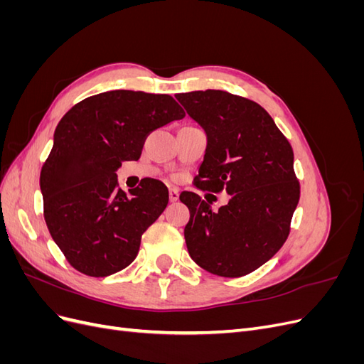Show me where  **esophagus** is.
<instances>
[{"label":"esophagus","instance_id":"34e87169","mask_svg":"<svg viewBox=\"0 0 364 364\" xmlns=\"http://www.w3.org/2000/svg\"><path fill=\"white\" fill-rule=\"evenodd\" d=\"M168 197H170V202H178L179 200V191L171 188L170 193H168Z\"/></svg>","mask_w":364,"mask_h":364}]
</instances>
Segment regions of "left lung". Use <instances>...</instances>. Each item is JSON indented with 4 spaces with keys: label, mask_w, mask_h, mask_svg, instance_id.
<instances>
[{
    "label": "left lung",
    "mask_w": 364,
    "mask_h": 364,
    "mask_svg": "<svg viewBox=\"0 0 364 364\" xmlns=\"http://www.w3.org/2000/svg\"><path fill=\"white\" fill-rule=\"evenodd\" d=\"M176 98L208 138L196 185L230 196L218 211L199 194L179 196L190 209L183 230L188 253L209 273L245 277L289 237L301 194L291 146L266 109L245 97L206 90Z\"/></svg>",
    "instance_id": "left-lung-1"
}]
</instances>
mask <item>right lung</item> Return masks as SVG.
I'll list each match as a JSON object with an SVG mask.
<instances>
[{"instance_id": "add662e5", "label": "right lung", "mask_w": 364, "mask_h": 364, "mask_svg": "<svg viewBox=\"0 0 364 364\" xmlns=\"http://www.w3.org/2000/svg\"><path fill=\"white\" fill-rule=\"evenodd\" d=\"M183 117L171 95L124 90L87 97L62 117L39 183L51 238L75 270L103 278L136 258L168 190L146 178L126 194L115 171L139 159L150 132Z\"/></svg>"}]
</instances>
